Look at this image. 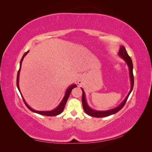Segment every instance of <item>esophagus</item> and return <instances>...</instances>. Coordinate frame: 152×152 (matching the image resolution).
<instances>
[{
    "mask_svg": "<svg viewBox=\"0 0 152 152\" xmlns=\"http://www.w3.org/2000/svg\"><path fill=\"white\" fill-rule=\"evenodd\" d=\"M78 83H79V84H80L82 83V80H78Z\"/></svg>",
    "mask_w": 152,
    "mask_h": 152,
    "instance_id": "1",
    "label": "esophagus"
}]
</instances>
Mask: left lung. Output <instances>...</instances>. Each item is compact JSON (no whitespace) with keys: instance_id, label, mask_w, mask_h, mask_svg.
<instances>
[{"instance_id":"8db88e82","label":"left lung","mask_w":152,"mask_h":152,"mask_svg":"<svg viewBox=\"0 0 152 152\" xmlns=\"http://www.w3.org/2000/svg\"><path fill=\"white\" fill-rule=\"evenodd\" d=\"M118 55L121 58H122L124 61H125V62L126 63V64L129 67V70L130 81H131V89H130L129 93H128L127 96H126V98L124 99V100L121 103V104L118 105V107H117L116 108H115L112 110H106V111H98V110H95L92 109L88 105V104H87V101H86L84 91L83 89L81 88V89L82 91V106H83L84 112L89 116L99 118V117H108V116L111 115L116 113L117 112H118L119 111V110H121L123 108L124 104H126V103L127 102V99L129 97V94L131 93V91H132L133 86H134V76H133V72H132L133 65H132L131 58L127 53L126 48H124L123 45H121V48H120V49H119Z\"/></svg>"}]
</instances>
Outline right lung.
<instances>
[{
	"instance_id": "add662e5",
	"label": "right lung",
	"mask_w": 152,
	"mask_h": 152,
	"mask_svg": "<svg viewBox=\"0 0 152 152\" xmlns=\"http://www.w3.org/2000/svg\"><path fill=\"white\" fill-rule=\"evenodd\" d=\"M28 52H29V50H28V51L26 52L24 54V55H23V57H22V58L21 59V61H20V69H19V70H18V75H17V87H18V90H19V91H20V94H21V95L22 96L23 99V102H24L25 104H26V107H28V108L31 110V112H33L34 113H39L40 115H45V116H56V115H58L60 114L63 111V110H64V108H65V104L66 103L67 100H68V99L69 98V96H70L71 92H72V90L73 88H75V87H76L77 85L76 84H72L71 86H70L68 87L66 92H65V96H64V97H63L62 101L61 102V103H59L58 104V107L56 108H54V110H50V111H37V110H34L33 108H31L30 107H29L28 104L26 103L25 100L24 99L23 97V96H22V94L21 93L20 89V87H19V76H20V70H21V63H22V61H23V59L25 56H26L27 54H28Z\"/></svg>"
}]
</instances>
